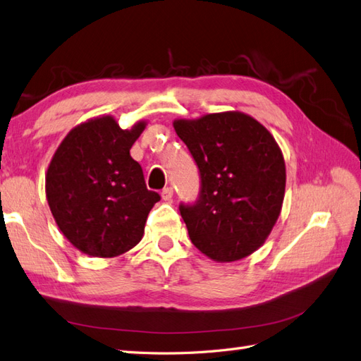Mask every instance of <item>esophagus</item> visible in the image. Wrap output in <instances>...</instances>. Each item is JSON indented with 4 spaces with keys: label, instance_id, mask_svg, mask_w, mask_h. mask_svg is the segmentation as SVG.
Masks as SVG:
<instances>
[{
    "label": "esophagus",
    "instance_id": "esophagus-1",
    "mask_svg": "<svg viewBox=\"0 0 361 361\" xmlns=\"http://www.w3.org/2000/svg\"><path fill=\"white\" fill-rule=\"evenodd\" d=\"M161 196H162V199L164 200H171L173 199V188L171 187H167V188H164L162 190V192H161Z\"/></svg>",
    "mask_w": 361,
    "mask_h": 361
}]
</instances>
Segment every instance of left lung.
<instances>
[{"mask_svg":"<svg viewBox=\"0 0 361 361\" xmlns=\"http://www.w3.org/2000/svg\"><path fill=\"white\" fill-rule=\"evenodd\" d=\"M199 169L194 203H180L188 235L216 261H235L266 241L286 192V162L274 136L241 112L173 123Z\"/></svg>","mask_w":361,"mask_h":361,"instance_id":"1","label":"left lung"}]
</instances>
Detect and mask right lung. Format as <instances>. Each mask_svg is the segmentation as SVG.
Returning a JSON list of instances; mask_svg holds the SVG:
<instances>
[{
    "instance_id": "1",
    "label": "right lung",
    "mask_w": 361,
    "mask_h": 361,
    "mask_svg": "<svg viewBox=\"0 0 361 361\" xmlns=\"http://www.w3.org/2000/svg\"><path fill=\"white\" fill-rule=\"evenodd\" d=\"M144 128L140 121L123 130L109 115L87 120L65 136L48 165L45 191L53 217L87 255L112 258L138 245L150 209L161 200L130 157Z\"/></svg>"
}]
</instances>
